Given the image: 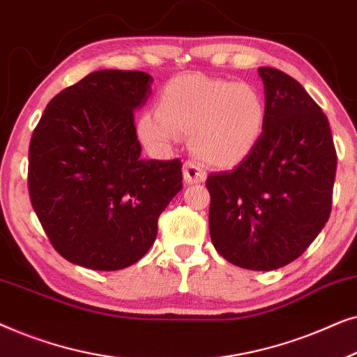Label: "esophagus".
Listing matches in <instances>:
<instances>
[{"mask_svg": "<svg viewBox=\"0 0 357 357\" xmlns=\"http://www.w3.org/2000/svg\"><path fill=\"white\" fill-rule=\"evenodd\" d=\"M183 178L187 183H202L206 178V170L199 162H193V160H187L183 164Z\"/></svg>", "mask_w": 357, "mask_h": 357, "instance_id": "34e87169", "label": "esophagus"}]
</instances>
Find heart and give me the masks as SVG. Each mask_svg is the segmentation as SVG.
<instances>
[{
	"instance_id": "heart-1",
	"label": "heart",
	"mask_w": 357,
	"mask_h": 357,
	"mask_svg": "<svg viewBox=\"0 0 357 357\" xmlns=\"http://www.w3.org/2000/svg\"><path fill=\"white\" fill-rule=\"evenodd\" d=\"M265 123L266 107L255 87L192 73L175 76L164 86L158 110L141 115L138 131L144 141L158 146L192 135L199 158L232 167L253 153Z\"/></svg>"
}]
</instances>
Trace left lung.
<instances>
[{
	"mask_svg": "<svg viewBox=\"0 0 357 357\" xmlns=\"http://www.w3.org/2000/svg\"><path fill=\"white\" fill-rule=\"evenodd\" d=\"M266 123L260 143L229 172L209 174V236L229 263L255 271L294 261L331 213L336 149L328 119L296 79L258 68Z\"/></svg>",
	"mask_w": 357,
	"mask_h": 357,
	"instance_id": "left-lung-1",
	"label": "left lung"
}]
</instances>
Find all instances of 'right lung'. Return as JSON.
I'll return each instance as SVG.
<instances>
[{
  "mask_svg": "<svg viewBox=\"0 0 357 357\" xmlns=\"http://www.w3.org/2000/svg\"><path fill=\"white\" fill-rule=\"evenodd\" d=\"M143 71L102 70L48 102L29 146V197L53 248L68 261L115 271L146 255L158 219L182 190V160H146L135 109Z\"/></svg>",
  "mask_w": 357,
  "mask_h": 357,
  "instance_id": "obj_1",
  "label": "right lung"
}]
</instances>
